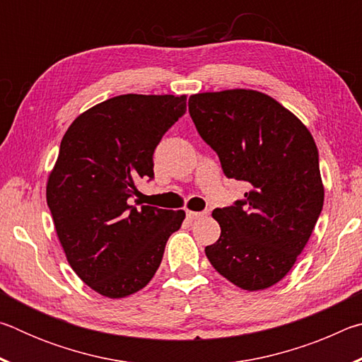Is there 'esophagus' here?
Returning a JSON list of instances; mask_svg holds the SVG:
<instances>
[{
  "instance_id": "obj_1",
  "label": "esophagus",
  "mask_w": 362,
  "mask_h": 362,
  "mask_svg": "<svg viewBox=\"0 0 362 362\" xmlns=\"http://www.w3.org/2000/svg\"><path fill=\"white\" fill-rule=\"evenodd\" d=\"M207 211L204 212H194V211H187V217L192 218V220H196V218H201V217H206L207 216Z\"/></svg>"
}]
</instances>
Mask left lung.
Instances as JSON below:
<instances>
[{
  "label": "left lung",
  "mask_w": 362,
  "mask_h": 362,
  "mask_svg": "<svg viewBox=\"0 0 362 362\" xmlns=\"http://www.w3.org/2000/svg\"><path fill=\"white\" fill-rule=\"evenodd\" d=\"M188 110L223 174L247 185L243 199L212 212L222 233L204 249L207 259L241 289H267L289 273L322 211L315 140L297 116L257 90L196 94Z\"/></svg>",
  "instance_id": "8db88e82"
}]
</instances>
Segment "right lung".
Returning a JSON list of instances; mask_svg holds the SVG:
<instances>
[{"mask_svg":"<svg viewBox=\"0 0 362 362\" xmlns=\"http://www.w3.org/2000/svg\"><path fill=\"white\" fill-rule=\"evenodd\" d=\"M185 112V95H118L79 115L60 142L47 206L73 272L102 296L144 289L185 218L131 204L137 182L155 177L158 144Z\"/></svg>","mask_w":362,"mask_h":362,"instance_id":"1","label":"right lung"}]
</instances>
